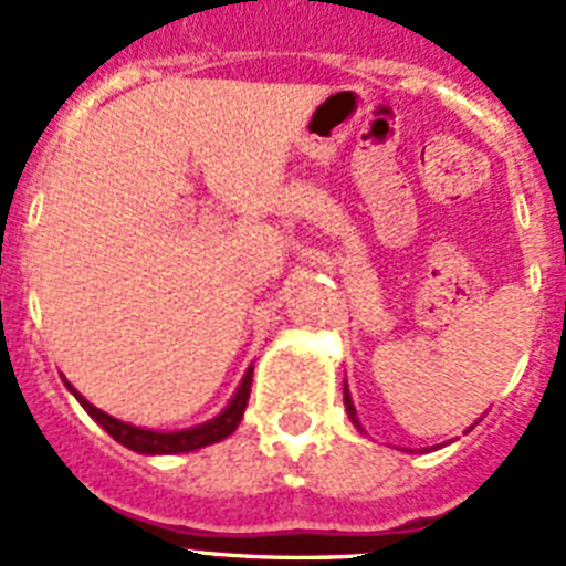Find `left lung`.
Segmentation results:
<instances>
[{
    "instance_id": "8db88e82",
    "label": "left lung",
    "mask_w": 566,
    "mask_h": 566,
    "mask_svg": "<svg viewBox=\"0 0 566 566\" xmlns=\"http://www.w3.org/2000/svg\"><path fill=\"white\" fill-rule=\"evenodd\" d=\"M344 405H346V413H349V420L355 422V429L364 431L361 422H358V413H355V405H353V396H349V387H346V385H344Z\"/></svg>"
}]
</instances>
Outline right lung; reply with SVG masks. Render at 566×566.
<instances>
[{"instance_id":"add662e5","label":"right lung","mask_w":566,"mask_h":566,"mask_svg":"<svg viewBox=\"0 0 566 566\" xmlns=\"http://www.w3.org/2000/svg\"><path fill=\"white\" fill-rule=\"evenodd\" d=\"M70 387V394L82 402V408L91 413L93 420L99 422L102 429L108 431L111 438L123 443L132 452H140V455H176V452H193V449L211 447L217 440L229 438L231 431L238 429V422L243 420V411H247L249 402V387H252V367L247 370V376L240 378L238 390L229 399V405L222 408L213 420L199 422L193 429H181V431H155V429H140V426H132V422H123L111 413L99 411L96 405H91L84 399L78 390H75L70 381H64Z\"/></svg>"}]
</instances>
